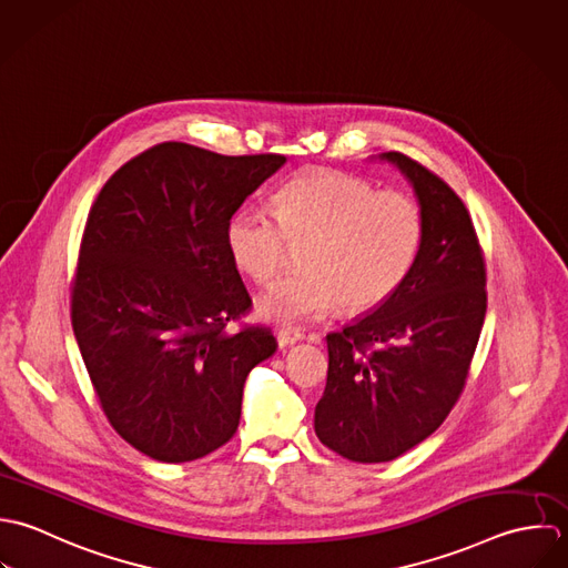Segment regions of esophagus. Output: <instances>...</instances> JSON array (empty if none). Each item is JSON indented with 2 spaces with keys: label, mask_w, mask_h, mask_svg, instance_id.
Listing matches in <instances>:
<instances>
[{
  "label": "esophagus",
  "mask_w": 568,
  "mask_h": 568,
  "mask_svg": "<svg viewBox=\"0 0 568 568\" xmlns=\"http://www.w3.org/2000/svg\"><path fill=\"white\" fill-rule=\"evenodd\" d=\"M276 341H278V346L283 348V346H290L294 342L303 341V334L298 329H278Z\"/></svg>",
  "instance_id": "1"
}]
</instances>
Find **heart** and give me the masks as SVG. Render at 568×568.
Instances as JSON below:
<instances>
[{
    "instance_id": "obj_1",
    "label": "heart",
    "mask_w": 568,
    "mask_h": 568,
    "mask_svg": "<svg viewBox=\"0 0 568 568\" xmlns=\"http://www.w3.org/2000/svg\"><path fill=\"white\" fill-rule=\"evenodd\" d=\"M424 245L422 206L402 191H377L338 171H310L272 195V215L241 206L226 224L234 267L270 283L303 247V272L267 287L263 321L296 325L342 307L362 314L386 303L410 276Z\"/></svg>"
}]
</instances>
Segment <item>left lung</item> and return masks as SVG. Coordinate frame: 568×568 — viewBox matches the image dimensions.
<instances>
[{
    "label": "left lung",
    "mask_w": 568,
    "mask_h": 568,
    "mask_svg": "<svg viewBox=\"0 0 568 568\" xmlns=\"http://www.w3.org/2000/svg\"><path fill=\"white\" fill-rule=\"evenodd\" d=\"M379 160L413 184L424 245L386 303L327 336V386L314 428L329 450L355 463L393 460L446 422L487 312L483 250L460 197L399 151Z\"/></svg>",
    "instance_id": "8db88e82"
}]
</instances>
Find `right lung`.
I'll return each instance as SVG.
<instances>
[{"instance_id": "1", "label": "right lung", "mask_w": 568, "mask_h": 568, "mask_svg": "<svg viewBox=\"0 0 568 568\" xmlns=\"http://www.w3.org/2000/svg\"><path fill=\"white\" fill-rule=\"evenodd\" d=\"M283 164L276 153L162 142L122 164L92 204L72 329L105 417L155 460H195L227 444L247 373L276 351L267 327L227 332L252 298L226 224Z\"/></svg>"}]
</instances>
